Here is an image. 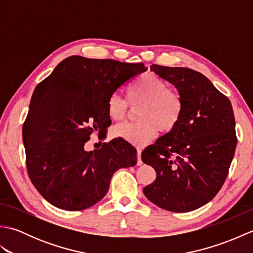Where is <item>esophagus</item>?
I'll return each mask as SVG.
<instances>
[{
	"label": "esophagus",
	"mask_w": 253,
	"mask_h": 253,
	"mask_svg": "<svg viewBox=\"0 0 253 253\" xmlns=\"http://www.w3.org/2000/svg\"><path fill=\"white\" fill-rule=\"evenodd\" d=\"M142 161H141V150L137 149V165H141Z\"/></svg>",
	"instance_id": "esophagus-1"
}]
</instances>
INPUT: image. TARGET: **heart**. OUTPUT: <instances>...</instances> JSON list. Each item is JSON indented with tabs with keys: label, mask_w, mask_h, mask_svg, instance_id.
<instances>
[{
	"label": "heart",
	"mask_w": 253,
	"mask_h": 253,
	"mask_svg": "<svg viewBox=\"0 0 253 253\" xmlns=\"http://www.w3.org/2000/svg\"><path fill=\"white\" fill-rule=\"evenodd\" d=\"M128 104L132 109L139 107L136 112L139 122L120 124L113 132L137 147L152 140L158 130L162 133L174 130L184 110L180 94L152 73L136 79L127 91V102L118 93L111 94L106 101L107 115L112 121H123L128 114Z\"/></svg>",
	"instance_id": "obj_1"
}]
</instances>
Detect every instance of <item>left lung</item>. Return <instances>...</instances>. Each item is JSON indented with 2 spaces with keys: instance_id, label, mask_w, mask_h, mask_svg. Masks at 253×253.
Masks as SVG:
<instances>
[{
  "instance_id": "obj_1",
  "label": "left lung",
  "mask_w": 253,
  "mask_h": 253,
  "mask_svg": "<svg viewBox=\"0 0 253 253\" xmlns=\"http://www.w3.org/2000/svg\"><path fill=\"white\" fill-rule=\"evenodd\" d=\"M150 69L175 85L184 110L174 130L143 150L142 162L157 171L143 193L168 211L190 212L211 201L226 179L237 144L233 107L201 73L155 64Z\"/></svg>"
}]
</instances>
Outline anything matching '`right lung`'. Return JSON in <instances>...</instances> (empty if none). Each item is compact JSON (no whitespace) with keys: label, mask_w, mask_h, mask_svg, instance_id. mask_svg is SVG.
Returning a JSON list of instances; mask_svg holds the SVG:
<instances>
[{"label":"right lung","mask_w":253,"mask_h":253,"mask_svg":"<svg viewBox=\"0 0 253 253\" xmlns=\"http://www.w3.org/2000/svg\"><path fill=\"white\" fill-rule=\"evenodd\" d=\"M142 63L73 55L37 85L23 126L28 175L47 202L66 211L94 206L113 174L137 163V151L123 138L87 151L91 133L111 125L109 96L147 71Z\"/></svg>","instance_id":"add662e5"}]
</instances>
